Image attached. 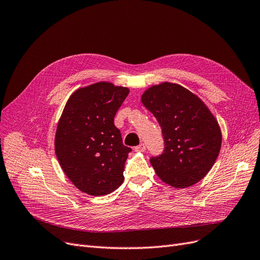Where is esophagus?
Listing matches in <instances>:
<instances>
[{
    "label": "esophagus",
    "mask_w": 260,
    "mask_h": 260,
    "mask_svg": "<svg viewBox=\"0 0 260 260\" xmlns=\"http://www.w3.org/2000/svg\"><path fill=\"white\" fill-rule=\"evenodd\" d=\"M145 149H146V146L144 144H140L135 147L136 152H145Z\"/></svg>",
    "instance_id": "34e87169"
}]
</instances>
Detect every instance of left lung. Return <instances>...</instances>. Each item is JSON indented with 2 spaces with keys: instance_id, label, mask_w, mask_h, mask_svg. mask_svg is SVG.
<instances>
[{
  "instance_id": "8db88e82",
  "label": "left lung",
  "mask_w": 260,
  "mask_h": 260,
  "mask_svg": "<svg viewBox=\"0 0 260 260\" xmlns=\"http://www.w3.org/2000/svg\"><path fill=\"white\" fill-rule=\"evenodd\" d=\"M161 127L165 151L151 165L162 182L185 188L205 177L219 155L222 135L217 118L184 86L165 81L141 96Z\"/></svg>"
}]
</instances>
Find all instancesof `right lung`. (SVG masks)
Returning <instances> with one entry per match:
<instances>
[{
	"label": "right lung",
	"mask_w": 260,
	"mask_h": 260,
	"mask_svg": "<svg viewBox=\"0 0 260 260\" xmlns=\"http://www.w3.org/2000/svg\"><path fill=\"white\" fill-rule=\"evenodd\" d=\"M129 89L100 81L69 96L55 133V154L72 183L85 194L104 196L123 182L131 148L122 144L114 117Z\"/></svg>",
	"instance_id": "add662e5"
}]
</instances>
